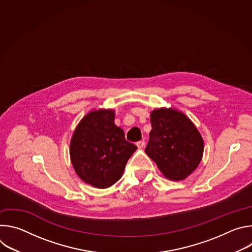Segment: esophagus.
Returning a JSON list of instances; mask_svg holds the SVG:
<instances>
[{"instance_id": "1", "label": "esophagus", "mask_w": 252, "mask_h": 252, "mask_svg": "<svg viewBox=\"0 0 252 252\" xmlns=\"http://www.w3.org/2000/svg\"><path fill=\"white\" fill-rule=\"evenodd\" d=\"M145 145H146L145 140H138V141L136 142V146H137L138 149H142L143 147H145Z\"/></svg>"}]
</instances>
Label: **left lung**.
Instances as JSON below:
<instances>
[{
  "label": "left lung",
  "instance_id": "obj_1",
  "mask_svg": "<svg viewBox=\"0 0 252 252\" xmlns=\"http://www.w3.org/2000/svg\"><path fill=\"white\" fill-rule=\"evenodd\" d=\"M151 124L147 155L166 178L183 181L201 160L203 140L200 133L188 117L171 109L154 111Z\"/></svg>",
  "mask_w": 252,
  "mask_h": 252
}]
</instances>
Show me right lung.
I'll use <instances>...</instances> for the list:
<instances>
[{"mask_svg": "<svg viewBox=\"0 0 252 252\" xmlns=\"http://www.w3.org/2000/svg\"><path fill=\"white\" fill-rule=\"evenodd\" d=\"M114 120V111H94L81 121L70 140V159L76 172L97 189L116 184L136 150Z\"/></svg>", "mask_w": 252, "mask_h": 252, "instance_id": "obj_1", "label": "right lung"}]
</instances>
